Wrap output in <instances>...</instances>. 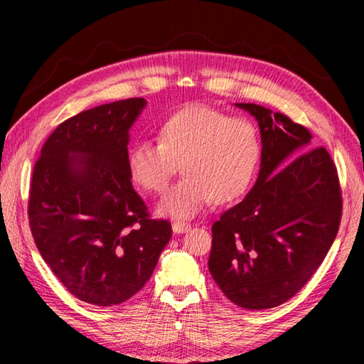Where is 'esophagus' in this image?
Returning a JSON list of instances; mask_svg holds the SVG:
<instances>
[{
    "label": "esophagus",
    "mask_w": 364,
    "mask_h": 364,
    "mask_svg": "<svg viewBox=\"0 0 364 364\" xmlns=\"http://www.w3.org/2000/svg\"><path fill=\"white\" fill-rule=\"evenodd\" d=\"M171 230H173L175 234H183L191 230V225L184 223V221H173V223H171Z\"/></svg>",
    "instance_id": "34e87169"
}]
</instances>
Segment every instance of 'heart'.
<instances>
[{"label": "heart", "instance_id": "obj_1", "mask_svg": "<svg viewBox=\"0 0 364 364\" xmlns=\"http://www.w3.org/2000/svg\"><path fill=\"white\" fill-rule=\"evenodd\" d=\"M262 159L257 127L215 107L188 106L164 119L157 143L136 141L127 154L132 180L160 194L181 164L183 180L159 202L160 215L191 218L213 199L234 202L247 193Z\"/></svg>", "mask_w": 364, "mask_h": 364}]
</instances>
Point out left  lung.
<instances>
[{
    "mask_svg": "<svg viewBox=\"0 0 364 364\" xmlns=\"http://www.w3.org/2000/svg\"><path fill=\"white\" fill-rule=\"evenodd\" d=\"M262 134L255 186L212 225L208 269L223 294L245 310L284 304L328 255L342 218L337 168L313 134L287 115L241 102Z\"/></svg>",
    "mask_w": 364,
    "mask_h": 364,
    "instance_id": "obj_1",
    "label": "left lung"
}]
</instances>
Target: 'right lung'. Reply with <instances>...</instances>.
Here are the masks:
<instances>
[{
	"label": "right lung",
	"instance_id": "add662e5",
	"mask_svg": "<svg viewBox=\"0 0 364 364\" xmlns=\"http://www.w3.org/2000/svg\"><path fill=\"white\" fill-rule=\"evenodd\" d=\"M143 97L102 104L58 125L41 147L28 223L48 267L77 299L114 306L149 281L171 237L152 220L127 167L128 132Z\"/></svg>",
	"mask_w": 364,
	"mask_h": 364
}]
</instances>
